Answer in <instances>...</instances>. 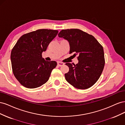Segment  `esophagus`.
I'll list each match as a JSON object with an SVG mask.
<instances>
[{"label":"esophagus","mask_w":125,"mask_h":125,"mask_svg":"<svg viewBox=\"0 0 125 125\" xmlns=\"http://www.w3.org/2000/svg\"><path fill=\"white\" fill-rule=\"evenodd\" d=\"M57 65L58 66H62L63 65H64V63L62 62H57Z\"/></svg>","instance_id":"34e87169"}]
</instances>
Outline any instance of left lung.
<instances>
[{
    "label": "left lung",
    "instance_id": "left-lung-1",
    "mask_svg": "<svg viewBox=\"0 0 125 125\" xmlns=\"http://www.w3.org/2000/svg\"><path fill=\"white\" fill-rule=\"evenodd\" d=\"M69 42V54L78 55V63L69 67L68 73L65 74L66 81L74 88L86 89L99 80L105 65L103 46L93 35L78 29L62 30L58 34Z\"/></svg>",
    "mask_w": 125,
    "mask_h": 125
}]
</instances>
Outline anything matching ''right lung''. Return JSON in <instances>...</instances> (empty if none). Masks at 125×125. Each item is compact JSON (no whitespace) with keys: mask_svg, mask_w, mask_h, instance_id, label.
<instances>
[{"mask_svg":"<svg viewBox=\"0 0 125 125\" xmlns=\"http://www.w3.org/2000/svg\"><path fill=\"white\" fill-rule=\"evenodd\" d=\"M58 33L56 30L39 29L26 33L13 47L10 56L13 73L25 88H38L48 80L57 62L46 61L42 54Z\"/></svg>","mask_w":125,"mask_h":125,"instance_id":"add662e5","label":"right lung"}]
</instances>
